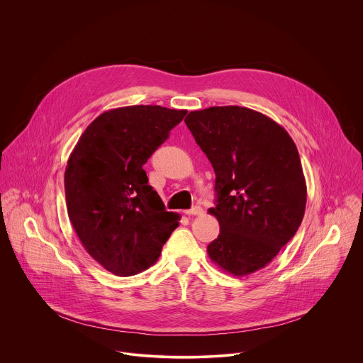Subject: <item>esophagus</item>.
<instances>
[{
	"label": "esophagus",
	"instance_id": "obj_1",
	"mask_svg": "<svg viewBox=\"0 0 363 363\" xmlns=\"http://www.w3.org/2000/svg\"><path fill=\"white\" fill-rule=\"evenodd\" d=\"M202 212H203V209H202L201 206H198V205H196V206H192L191 209H186V211H185L186 215H202Z\"/></svg>",
	"mask_w": 363,
	"mask_h": 363
}]
</instances>
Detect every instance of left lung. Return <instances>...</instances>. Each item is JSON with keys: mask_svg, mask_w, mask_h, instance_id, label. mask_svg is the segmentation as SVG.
<instances>
[{"mask_svg": "<svg viewBox=\"0 0 363 363\" xmlns=\"http://www.w3.org/2000/svg\"><path fill=\"white\" fill-rule=\"evenodd\" d=\"M185 124L215 171L219 235L209 258L235 277L267 267L296 233L306 206L301 158L289 134L245 106L191 111Z\"/></svg>", "mask_w": 363, "mask_h": 363, "instance_id": "left-lung-1", "label": "left lung"}]
</instances>
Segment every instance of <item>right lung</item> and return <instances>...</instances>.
I'll list each match as a JSON object with an SVG mask.
<instances>
[{
    "instance_id": "1",
    "label": "right lung",
    "mask_w": 363,
    "mask_h": 363,
    "mask_svg": "<svg viewBox=\"0 0 363 363\" xmlns=\"http://www.w3.org/2000/svg\"><path fill=\"white\" fill-rule=\"evenodd\" d=\"M185 113L160 105L109 109L86 127L69 155L64 175L69 220L85 251L113 275L131 277L154 265L179 225L143 167Z\"/></svg>"
}]
</instances>
